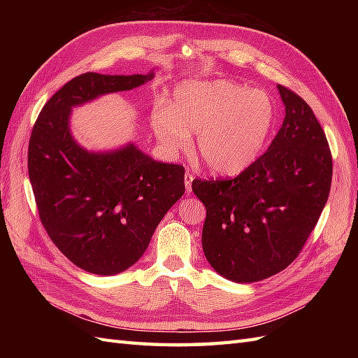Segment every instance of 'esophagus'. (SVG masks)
Here are the masks:
<instances>
[{"label": "esophagus", "mask_w": 358, "mask_h": 358, "mask_svg": "<svg viewBox=\"0 0 358 358\" xmlns=\"http://www.w3.org/2000/svg\"><path fill=\"white\" fill-rule=\"evenodd\" d=\"M192 181H194V175L187 171V172L185 173V187H186V192H191V191H192Z\"/></svg>", "instance_id": "34e87169"}]
</instances>
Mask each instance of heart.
<instances>
[{
	"label": "heart",
	"mask_w": 358,
	"mask_h": 358,
	"mask_svg": "<svg viewBox=\"0 0 358 358\" xmlns=\"http://www.w3.org/2000/svg\"><path fill=\"white\" fill-rule=\"evenodd\" d=\"M277 108L264 90L231 80L185 81L171 108L158 104L150 123L169 152H181L196 132V154L215 175H237L260 157L275 124Z\"/></svg>",
	"instance_id": "heart-1"
}]
</instances>
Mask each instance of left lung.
<instances>
[{"label": "left lung", "mask_w": 358, "mask_h": 358, "mask_svg": "<svg viewBox=\"0 0 358 358\" xmlns=\"http://www.w3.org/2000/svg\"><path fill=\"white\" fill-rule=\"evenodd\" d=\"M286 115L264 154L232 180H194L206 208L201 245L220 275L254 283L286 269L328 201L332 157L308 103L277 86Z\"/></svg>", "instance_id": "left-lung-1"}]
</instances>
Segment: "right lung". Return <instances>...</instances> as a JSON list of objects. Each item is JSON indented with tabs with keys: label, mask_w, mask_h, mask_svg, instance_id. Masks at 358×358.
Returning <instances> with one entry per match:
<instances>
[{
	"label": "right lung",
	"mask_w": 358,
	"mask_h": 358,
	"mask_svg": "<svg viewBox=\"0 0 358 358\" xmlns=\"http://www.w3.org/2000/svg\"><path fill=\"white\" fill-rule=\"evenodd\" d=\"M154 75L75 77L44 104L30 135L29 178L41 223L75 266L96 275L124 272L146 252L158 223L185 194V167L155 162L134 143L87 150L71 134V112Z\"/></svg>",
	"instance_id": "1"
}]
</instances>
